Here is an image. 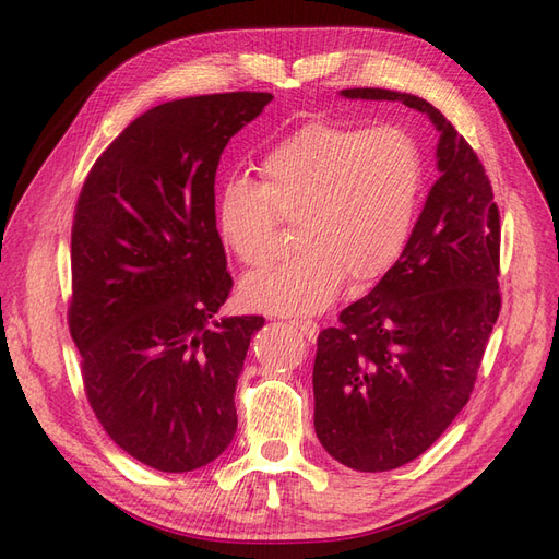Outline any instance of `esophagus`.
<instances>
[{"label":"esophagus","mask_w":559,"mask_h":559,"mask_svg":"<svg viewBox=\"0 0 559 559\" xmlns=\"http://www.w3.org/2000/svg\"><path fill=\"white\" fill-rule=\"evenodd\" d=\"M290 325H293L301 336H306L309 341H316V336H318V322H316V320L295 318V320H290Z\"/></svg>","instance_id":"34e87169"}]
</instances>
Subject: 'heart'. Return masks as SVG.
<instances>
[{"instance_id":"obj_1","label":"heart","mask_w":559,"mask_h":559,"mask_svg":"<svg viewBox=\"0 0 559 559\" xmlns=\"http://www.w3.org/2000/svg\"><path fill=\"white\" fill-rule=\"evenodd\" d=\"M425 153L404 124L313 118L260 159L262 181L231 176L218 200L225 243L246 266L274 260L287 218H299L297 253L243 283L248 306L316 313L346 276L367 283L397 262L425 190Z\"/></svg>"}]
</instances>
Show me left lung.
Listing matches in <instances>:
<instances>
[{
	"mask_svg": "<svg viewBox=\"0 0 559 559\" xmlns=\"http://www.w3.org/2000/svg\"><path fill=\"white\" fill-rule=\"evenodd\" d=\"M344 97L402 102L441 132V178L402 258L318 334L316 435L355 472L420 457L469 402L501 311L499 206L483 162L429 102L383 87Z\"/></svg>",
	"mask_w": 559,
	"mask_h": 559,
	"instance_id": "obj_1",
	"label": "left lung"
}]
</instances>
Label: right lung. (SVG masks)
<instances>
[{
  "mask_svg": "<svg viewBox=\"0 0 559 559\" xmlns=\"http://www.w3.org/2000/svg\"><path fill=\"white\" fill-rule=\"evenodd\" d=\"M269 93L174 99L139 116L81 188L67 322L85 397L157 472L213 462L237 435V378L262 316L215 320L231 293L215 169Z\"/></svg>",
  "mask_w": 559,
  "mask_h": 559,
  "instance_id": "1",
  "label": "right lung"
}]
</instances>
